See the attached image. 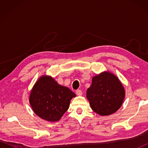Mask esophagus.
<instances>
[{
	"label": "esophagus",
	"instance_id": "esophagus-1",
	"mask_svg": "<svg viewBox=\"0 0 148 148\" xmlns=\"http://www.w3.org/2000/svg\"><path fill=\"white\" fill-rule=\"evenodd\" d=\"M76 94L77 95V96H82V91H81V90H77V91H76Z\"/></svg>",
	"mask_w": 148,
	"mask_h": 148
}]
</instances>
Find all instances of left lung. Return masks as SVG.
I'll list each match as a JSON object with an SVG mask.
<instances>
[{"mask_svg": "<svg viewBox=\"0 0 148 148\" xmlns=\"http://www.w3.org/2000/svg\"><path fill=\"white\" fill-rule=\"evenodd\" d=\"M125 97V90L121 81L110 71L92 77L91 86L87 90V98L91 109L102 116L116 112Z\"/></svg>", "mask_w": 148, "mask_h": 148, "instance_id": "1", "label": "left lung"}]
</instances>
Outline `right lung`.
I'll use <instances>...</instances> for the list:
<instances>
[{
	"label": "right lung",
	"instance_id": "1",
	"mask_svg": "<svg viewBox=\"0 0 148 148\" xmlns=\"http://www.w3.org/2000/svg\"><path fill=\"white\" fill-rule=\"evenodd\" d=\"M76 94L59 85L53 77L42 75L34 84L29 95L33 112L42 119L56 122L67 111Z\"/></svg>",
	"mask_w": 148,
	"mask_h": 148
}]
</instances>
